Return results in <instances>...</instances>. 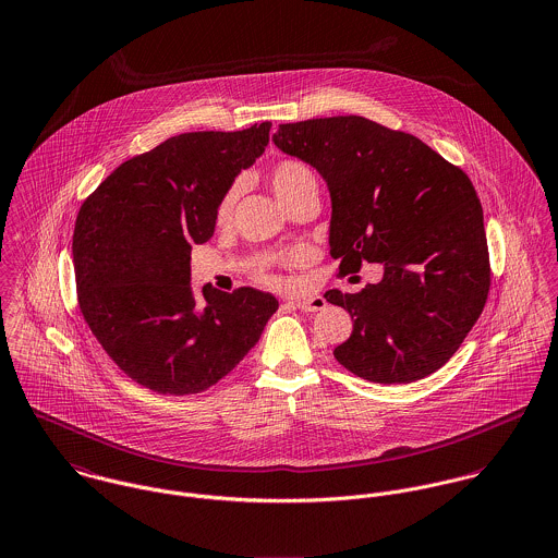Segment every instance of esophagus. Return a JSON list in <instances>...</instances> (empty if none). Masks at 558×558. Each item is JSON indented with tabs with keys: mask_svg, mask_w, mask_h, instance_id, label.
<instances>
[{
	"mask_svg": "<svg viewBox=\"0 0 558 558\" xmlns=\"http://www.w3.org/2000/svg\"><path fill=\"white\" fill-rule=\"evenodd\" d=\"M291 304L295 308L304 310V312H318V310L327 306V302L320 295H310V298H302V300H293Z\"/></svg>",
	"mask_w": 558,
	"mask_h": 558,
	"instance_id": "esophagus-1",
	"label": "esophagus"
}]
</instances>
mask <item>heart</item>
Listing matches in <instances>:
<instances>
[{"instance_id":"obj_1","label":"heart","mask_w":558,"mask_h":558,"mask_svg":"<svg viewBox=\"0 0 558 558\" xmlns=\"http://www.w3.org/2000/svg\"><path fill=\"white\" fill-rule=\"evenodd\" d=\"M267 182L274 190L276 198L287 207L295 196L304 194V192H316L318 182L314 171L310 169L306 162L298 160V158H284L278 160L269 173H267ZM238 186H231L220 198L218 207H216V222L218 225H227L233 216L235 203H238ZM300 260L298 252H274V254H260L254 260V276L263 282H276L278 278L271 274V269L276 265H293Z\"/></svg>"}]
</instances>
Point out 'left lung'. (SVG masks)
Masks as SVG:
<instances>
[{
  "instance_id": "obj_1",
  "label": "left lung",
  "mask_w": 558,
  "mask_h": 558,
  "mask_svg": "<svg viewBox=\"0 0 558 558\" xmlns=\"http://www.w3.org/2000/svg\"><path fill=\"white\" fill-rule=\"evenodd\" d=\"M274 143L327 182L338 276L364 260L385 269L360 293H325L353 318L333 357L383 385L445 366L490 291L484 209L469 175L417 136L360 116L280 124Z\"/></svg>"
}]
</instances>
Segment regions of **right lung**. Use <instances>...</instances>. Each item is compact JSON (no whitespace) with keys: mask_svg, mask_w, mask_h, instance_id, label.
<instances>
[{"mask_svg":"<svg viewBox=\"0 0 558 558\" xmlns=\"http://www.w3.org/2000/svg\"><path fill=\"white\" fill-rule=\"evenodd\" d=\"M271 122L186 132L120 165L81 205L72 260L92 333L134 383L201 393L233 371L278 310L271 293L190 289V252L214 235L216 207L265 151Z\"/></svg>","mask_w":558,"mask_h":558,"instance_id":"add662e5","label":"right lung"}]
</instances>
